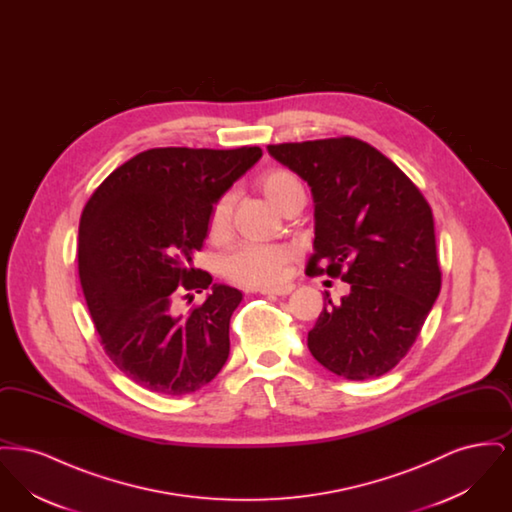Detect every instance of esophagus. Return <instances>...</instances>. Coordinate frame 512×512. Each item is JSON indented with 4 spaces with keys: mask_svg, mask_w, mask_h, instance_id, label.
<instances>
[{
    "mask_svg": "<svg viewBox=\"0 0 512 512\" xmlns=\"http://www.w3.org/2000/svg\"><path fill=\"white\" fill-rule=\"evenodd\" d=\"M292 290V284H286V286H278V288H261L259 292L263 295H288V293H292Z\"/></svg>",
    "mask_w": 512,
    "mask_h": 512,
    "instance_id": "1",
    "label": "esophagus"
}]
</instances>
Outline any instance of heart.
<instances>
[{"label": "heart", "instance_id": "b5f03b06", "mask_svg": "<svg viewBox=\"0 0 512 512\" xmlns=\"http://www.w3.org/2000/svg\"><path fill=\"white\" fill-rule=\"evenodd\" d=\"M263 194L278 209L290 195L301 192V182L292 172L272 171L265 174L259 182ZM230 192L220 195L213 203L209 213V234L220 238L226 234L232 215ZM295 249L286 244H263V242H245L238 245L222 259V272L247 288H261L278 284L286 276V267L292 261Z\"/></svg>", "mask_w": 512, "mask_h": 512}]
</instances>
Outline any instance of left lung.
I'll list each match as a JSON object with an SVG mask.
<instances>
[{"label": "left lung", "mask_w": 512, "mask_h": 512, "mask_svg": "<svg viewBox=\"0 0 512 512\" xmlns=\"http://www.w3.org/2000/svg\"><path fill=\"white\" fill-rule=\"evenodd\" d=\"M315 201L307 274L340 276L351 290L324 297L311 355L347 380L390 372L411 349L441 288L428 201L386 155L357 138L268 146Z\"/></svg>", "instance_id": "1"}]
</instances>
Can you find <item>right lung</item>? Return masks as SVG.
I'll return each instance as SVG.
<instances>
[{
  "instance_id": "right-lung-1",
  "label": "right lung",
  "mask_w": 512,
  "mask_h": 512,
  "mask_svg": "<svg viewBox=\"0 0 512 512\" xmlns=\"http://www.w3.org/2000/svg\"><path fill=\"white\" fill-rule=\"evenodd\" d=\"M261 155V147L147 149L88 199L78 228L82 292L105 353L138 386L182 397L226 363L242 292L211 284L192 257L213 203ZM203 289L212 290L203 306L175 313L182 292Z\"/></svg>"
}]
</instances>
